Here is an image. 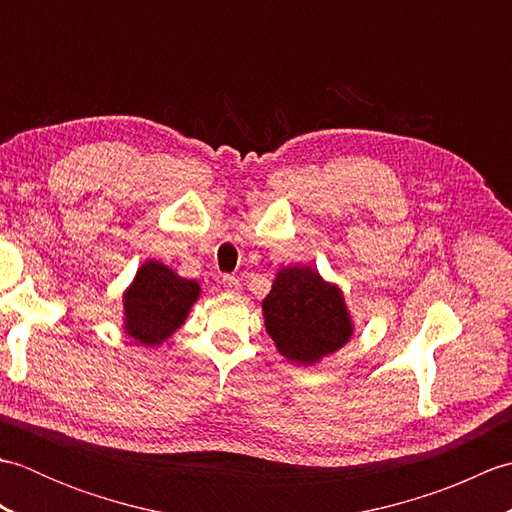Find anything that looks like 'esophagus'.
Segmentation results:
<instances>
[{"mask_svg":"<svg viewBox=\"0 0 512 512\" xmlns=\"http://www.w3.org/2000/svg\"><path fill=\"white\" fill-rule=\"evenodd\" d=\"M222 286L228 295H239V292H242V284H239V279H235L233 275H226L222 279Z\"/></svg>","mask_w":512,"mask_h":512,"instance_id":"obj_1","label":"esophagus"}]
</instances>
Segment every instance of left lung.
<instances>
[{"label":"left lung","mask_w":512,"mask_h":512,"mask_svg":"<svg viewBox=\"0 0 512 512\" xmlns=\"http://www.w3.org/2000/svg\"><path fill=\"white\" fill-rule=\"evenodd\" d=\"M264 323L281 356L312 365L352 339L354 323L341 288L310 266H286L262 301Z\"/></svg>","instance_id":"obj_1"}]
</instances>
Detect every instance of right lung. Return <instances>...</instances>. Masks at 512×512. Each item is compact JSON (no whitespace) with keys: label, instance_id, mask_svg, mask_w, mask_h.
<instances>
[{"label":"right lung","instance_id":"right-lung-1","mask_svg":"<svg viewBox=\"0 0 512 512\" xmlns=\"http://www.w3.org/2000/svg\"><path fill=\"white\" fill-rule=\"evenodd\" d=\"M200 292L198 281L184 279L162 262L147 259L123 292L125 334L140 345H160L187 321Z\"/></svg>","mask_w":512,"mask_h":512}]
</instances>
